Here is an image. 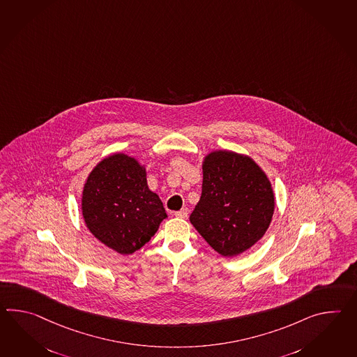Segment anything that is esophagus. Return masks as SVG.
Instances as JSON below:
<instances>
[{
	"mask_svg": "<svg viewBox=\"0 0 357 357\" xmlns=\"http://www.w3.org/2000/svg\"><path fill=\"white\" fill-rule=\"evenodd\" d=\"M174 215L179 219H187L188 218V208H182L179 211H175Z\"/></svg>",
	"mask_w": 357,
	"mask_h": 357,
	"instance_id": "esophagus-1",
	"label": "esophagus"
}]
</instances>
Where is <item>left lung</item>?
<instances>
[{
    "mask_svg": "<svg viewBox=\"0 0 357 357\" xmlns=\"http://www.w3.org/2000/svg\"><path fill=\"white\" fill-rule=\"evenodd\" d=\"M202 174L190 222L216 252L238 256L269 228L275 206L269 178L250 156L222 150L205 156Z\"/></svg>",
    "mask_w": 357,
    "mask_h": 357,
    "instance_id": "left-lung-1",
    "label": "left lung"
}]
</instances>
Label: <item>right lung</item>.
Returning a JSON list of instances; mask_svg holds the SVG:
<instances>
[{"label": "right lung", "mask_w": 357, "mask_h": 357, "mask_svg": "<svg viewBox=\"0 0 357 357\" xmlns=\"http://www.w3.org/2000/svg\"><path fill=\"white\" fill-rule=\"evenodd\" d=\"M82 214L89 231L121 255L144 246L167 218L159 196L147 185L144 165L126 153L105 158L89 173Z\"/></svg>", "instance_id": "1"}]
</instances>
